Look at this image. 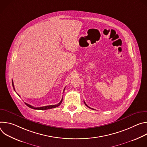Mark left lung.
I'll return each instance as SVG.
<instances>
[{
	"mask_svg": "<svg viewBox=\"0 0 147 147\" xmlns=\"http://www.w3.org/2000/svg\"><path fill=\"white\" fill-rule=\"evenodd\" d=\"M84 103H85V105H86V106H87V107H88V108H90V109H92V108H90V107H88V105H87V104H86V102H84Z\"/></svg>",
	"mask_w": 147,
	"mask_h": 147,
	"instance_id": "8db88e82",
	"label": "left lung"
}]
</instances>
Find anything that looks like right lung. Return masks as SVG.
<instances>
[{"mask_svg": "<svg viewBox=\"0 0 147 147\" xmlns=\"http://www.w3.org/2000/svg\"><path fill=\"white\" fill-rule=\"evenodd\" d=\"M12 84H13V87L14 88V90H15V88H14V84H13V82H12ZM65 91V90H64ZM18 96H20V95H18ZM62 99L60 100V102L57 103V105H48V106H45V107H39V108H35L34 107H32L31 105H30L27 103H25L27 107H28L29 108H31V109H38V110H47V109H52V108H56L57 107H59L60 105L61 104V102H62Z\"/></svg>", "mask_w": 147, "mask_h": 147, "instance_id": "obj_1", "label": "right lung"}]
</instances>
